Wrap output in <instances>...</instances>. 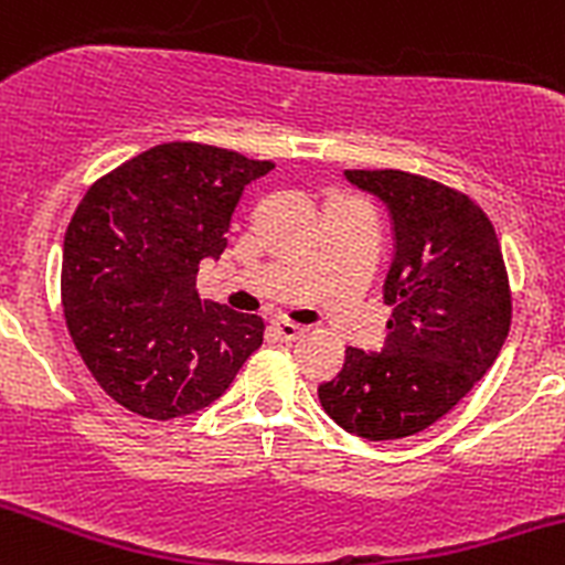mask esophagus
Masks as SVG:
<instances>
[{"label": "esophagus", "instance_id": "1", "mask_svg": "<svg viewBox=\"0 0 565 565\" xmlns=\"http://www.w3.org/2000/svg\"><path fill=\"white\" fill-rule=\"evenodd\" d=\"M273 328H276L278 339H284V342H295V339H300L306 333L303 326H298V322H289V320H276L273 322Z\"/></svg>", "mask_w": 565, "mask_h": 565}]
</instances>
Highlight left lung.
<instances>
[{"label":"left lung","instance_id":"8db88e82","mask_svg":"<svg viewBox=\"0 0 565 565\" xmlns=\"http://www.w3.org/2000/svg\"><path fill=\"white\" fill-rule=\"evenodd\" d=\"M386 204L394 232L381 353L348 348L317 394L348 434L392 441L430 428L491 370L511 331L500 239L469 195L405 171H344Z\"/></svg>","mask_w":565,"mask_h":565}]
</instances>
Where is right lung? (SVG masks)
Returning a JSON list of instances; mask_svg holds the SVG:
<instances>
[{"instance_id": "1", "label": "right lung", "mask_w": 565, "mask_h": 565, "mask_svg": "<svg viewBox=\"0 0 565 565\" xmlns=\"http://www.w3.org/2000/svg\"><path fill=\"white\" fill-rule=\"evenodd\" d=\"M273 162L162 143L85 193L63 243L65 326L98 386L131 414L177 419L215 403L265 337L256 315L201 300L234 206Z\"/></svg>"}]
</instances>
